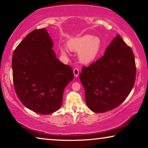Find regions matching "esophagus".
Masks as SVG:
<instances>
[{
    "instance_id": "esophagus-1",
    "label": "esophagus",
    "mask_w": 148,
    "mask_h": 148,
    "mask_svg": "<svg viewBox=\"0 0 148 148\" xmlns=\"http://www.w3.org/2000/svg\"><path fill=\"white\" fill-rule=\"evenodd\" d=\"M73 73L75 77H78L79 74V70L78 68H75L73 69Z\"/></svg>"
}]
</instances>
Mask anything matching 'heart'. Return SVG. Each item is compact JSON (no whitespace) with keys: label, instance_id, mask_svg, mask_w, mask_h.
Listing matches in <instances>:
<instances>
[{"label":"heart","instance_id":"heart-1","mask_svg":"<svg viewBox=\"0 0 148 148\" xmlns=\"http://www.w3.org/2000/svg\"><path fill=\"white\" fill-rule=\"evenodd\" d=\"M69 49L74 52H79V58L83 63H90L98 56L101 48V41L98 37L87 34L69 40L68 42ZM62 54H66L65 48H60Z\"/></svg>","mask_w":148,"mask_h":148}]
</instances>
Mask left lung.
<instances>
[{
	"instance_id": "8db88e82",
	"label": "left lung",
	"mask_w": 148,
	"mask_h": 148,
	"mask_svg": "<svg viewBox=\"0 0 148 148\" xmlns=\"http://www.w3.org/2000/svg\"><path fill=\"white\" fill-rule=\"evenodd\" d=\"M136 75L135 56L130 46L116 36L104 55L79 75L85 90L86 104L95 112L116 108L130 94Z\"/></svg>"
}]
</instances>
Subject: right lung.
I'll list each match as a JSON object with an SVG mask.
<instances>
[{
    "mask_svg": "<svg viewBox=\"0 0 148 148\" xmlns=\"http://www.w3.org/2000/svg\"><path fill=\"white\" fill-rule=\"evenodd\" d=\"M53 42L46 29H34L14 50V88L21 102L42 114L61 106L64 90L74 77L73 69L56 58Z\"/></svg>",
    "mask_w": 148,
    "mask_h": 148,
    "instance_id": "obj_1",
    "label": "right lung"
}]
</instances>
